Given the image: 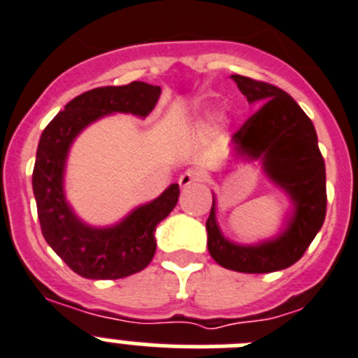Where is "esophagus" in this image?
I'll use <instances>...</instances> for the list:
<instances>
[{
    "mask_svg": "<svg viewBox=\"0 0 358 358\" xmlns=\"http://www.w3.org/2000/svg\"><path fill=\"white\" fill-rule=\"evenodd\" d=\"M203 180V173L198 171V169H187L185 173H182L178 178V183L182 187H189L191 183L194 182H201Z\"/></svg>",
    "mask_w": 358,
    "mask_h": 358,
    "instance_id": "34e87169",
    "label": "esophagus"
}]
</instances>
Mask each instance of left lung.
Masks as SVG:
<instances>
[{"mask_svg":"<svg viewBox=\"0 0 358 358\" xmlns=\"http://www.w3.org/2000/svg\"><path fill=\"white\" fill-rule=\"evenodd\" d=\"M259 110L234 134L241 155L262 159L269 178L291 196L294 214L278 239L239 246L223 237L215 221V201L207 219L208 253L219 266L239 273H271L298 262L327 215V173L310 117L285 91L260 80L231 75Z\"/></svg>","mask_w":358,"mask_h":358,"instance_id":"1","label":"left lung"}]
</instances>
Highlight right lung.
Returning a JSON list of instances; mask_svg holds the SVG:
<instances>
[{
    "instance_id": "right-lung-1",
    "label": "right lung",
    "mask_w": 358,
    "mask_h": 358,
    "mask_svg": "<svg viewBox=\"0 0 358 358\" xmlns=\"http://www.w3.org/2000/svg\"><path fill=\"white\" fill-rule=\"evenodd\" d=\"M159 96L160 87L146 82L98 87L71 99L41 135L31 175L41 230L55 253L83 278L117 280L143 271L155 255L157 224L176 207L180 187L169 185L115 227L91 228L73 214L64 196L67 151L76 135L101 115L127 112L146 117Z\"/></svg>"
}]
</instances>
